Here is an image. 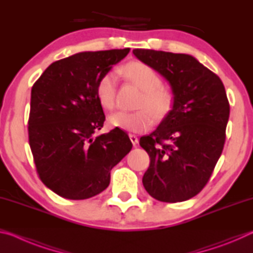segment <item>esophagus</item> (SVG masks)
<instances>
[{"instance_id": "esophagus-1", "label": "esophagus", "mask_w": 253, "mask_h": 253, "mask_svg": "<svg viewBox=\"0 0 253 253\" xmlns=\"http://www.w3.org/2000/svg\"><path fill=\"white\" fill-rule=\"evenodd\" d=\"M128 136H129V138H130V140H131L132 145H134V146H136V145L138 144V138H137V136L134 135V134H129Z\"/></svg>"}]
</instances>
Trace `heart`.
Returning <instances> with one entry per match:
<instances>
[{"mask_svg": "<svg viewBox=\"0 0 253 253\" xmlns=\"http://www.w3.org/2000/svg\"><path fill=\"white\" fill-rule=\"evenodd\" d=\"M127 80L139 89L140 96L136 101V111H117L109 117V124L119 129L142 132L151 128L154 121L161 122L172 110L174 96L169 88L162 85L160 75L140 61H131L122 68ZM117 83L114 72H107L98 80L96 95L100 106L113 110L116 105Z\"/></svg>", "mask_w": 253, "mask_h": 253, "instance_id": "heart-1", "label": "heart"}]
</instances>
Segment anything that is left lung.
Masks as SVG:
<instances>
[{"label": "left lung", "mask_w": 253, "mask_h": 253, "mask_svg": "<svg viewBox=\"0 0 253 253\" xmlns=\"http://www.w3.org/2000/svg\"><path fill=\"white\" fill-rule=\"evenodd\" d=\"M137 59L169 81L173 108L139 145L151 158L145 190L162 202H183L207 185L223 151L230 105L223 83L194 57L146 49Z\"/></svg>", "instance_id": "left-lung-1"}]
</instances>
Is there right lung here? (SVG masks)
<instances>
[{
    "label": "right lung",
    "mask_w": 253,
    "mask_h": 253,
    "mask_svg": "<svg viewBox=\"0 0 253 253\" xmlns=\"http://www.w3.org/2000/svg\"><path fill=\"white\" fill-rule=\"evenodd\" d=\"M128 52L129 48L76 53L51 63L33 84L29 144L42 183L62 198L101 193L111 169L130 152L129 137L119 128L93 135L105 122L98 80Z\"/></svg>",
    "instance_id": "obj_1"
}]
</instances>
